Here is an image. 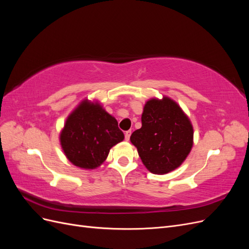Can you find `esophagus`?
Wrapping results in <instances>:
<instances>
[{
  "label": "esophagus",
  "instance_id": "1",
  "mask_svg": "<svg viewBox=\"0 0 249 249\" xmlns=\"http://www.w3.org/2000/svg\"><path fill=\"white\" fill-rule=\"evenodd\" d=\"M131 134H132V131H131V130H129V131H126V132L124 133V138H125V140H126V141H129V140H130V137H131Z\"/></svg>",
  "mask_w": 249,
  "mask_h": 249
}]
</instances>
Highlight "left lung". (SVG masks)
Wrapping results in <instances>:
<instances>
[{
	"instance_id": "1",
	"label": "left lung",
	"mask_w": 249,
	"mask_h": 249,
	"mask_svg": "<svg viewBox=\"0 0 249 249\" xmlns=\"http://www.w3.org/2000/svg\"><path fill=\"white\" fill-rule=\"evenodd\" d=\"M141 122L142 126L131 135V142L145 167L156 175L178 168L193 144L192 124L178 105L168 97L150 100Z\"/></svg>"
}]
</instances>
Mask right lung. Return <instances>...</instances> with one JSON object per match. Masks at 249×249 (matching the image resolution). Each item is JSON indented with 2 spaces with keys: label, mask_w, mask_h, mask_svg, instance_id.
I'll use <instances>...</instances> for the list:
<instances>
[{
  "label": "right lung",
  "mask_w": 249,
  "mask_h": 249,
  "mask_svg": "<svg viewBox=\"0 0 249 249\" xmlns=\"http://www.w3.org/2000/svg\"><path fill=\"white\" fill-rule=\"evenodd\" d=\"M124 138L117 120L99 104L87 101L69 116L60 135L67 159L85 169L99 167L106 160L110 148Z\"/></svg>",
  "instance_id": "1"
}]
</instances>
